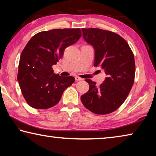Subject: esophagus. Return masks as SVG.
Segmentation results:
<instances>
[{"instance_id": "1", "label": "esophagus", "mask_w": 156, "mask_h": 156, "mask_svg": "<svg viewBox=\"0 0 156 156\" xmlns=\"http://www.w3.org/2000/svg\"><path fill=\"white\" fill-rule=\"evenodd\" d=\"M75 79H76V80H77V81L83 80V78H80V77H79V76H75Z\"/></svg>"}]
</instances>
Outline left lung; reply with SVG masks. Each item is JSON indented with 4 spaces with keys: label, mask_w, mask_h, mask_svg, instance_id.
I'll return each instance as SVG.
<instances>
[{
    "label": "left lung",
    "mask_w": 156,
    "mask_h": 156,
    "mask_svg": "<svg viewBox=\"0 0 156 156\" xmlns=\"http://www.w3.org/2000/svg\"><path fill=\"white\" fill-rule=\"evenodd\" d=\"M83 36L95 49L94 66H100L107 75L103 83L96 85L90 79L89 91L81 96L87 109L105 115L117 110L130 92L134 83L135 60L129 44L120 35L98 28H83Z\"/></svg>",
    "instance_id": "obj_1"
}]
</instances>
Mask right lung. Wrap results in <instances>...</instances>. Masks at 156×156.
Wrapping results in <instances>:
<instances>
[{
	"label": "right lung",
	"instance_id": "add662e5",
	"mask_svg": "<svg viewBox=\"0 0 156 156\" xmlns=\"http://www.w3.org/2000/svg\"><path fill=\"white\" fill-rule=\"evenodd\" d=\"M81 35L79 28L56 29L35 34L26 44L20 55L17 80L30 106L38 109L55 106L65 89L74 83L73 76L54 73L52 66Z\"/></svg>",
	"mask_w": 156,
	"mask_h": 156
}]
</instances>
